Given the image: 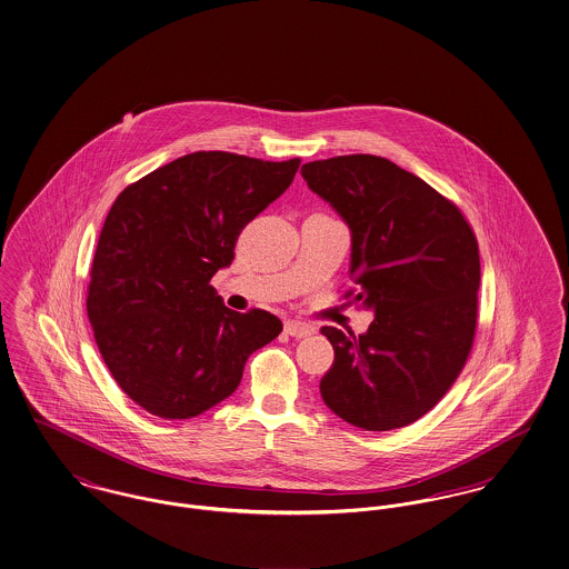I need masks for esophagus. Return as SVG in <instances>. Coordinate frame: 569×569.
<instances>
[{
    "mask_svg": "<svg viewBox=\"0 0 569 569\" xmlns=\"http://www.w3.org/2000/svg\"><path fill=\"white\" fill-rule=\"evenodd\" d=\"M315 331H317V329H315L312 325H308V322H284V333H289V336H293V338H308V336H312Z\"/></svg>",
    "mask_w": 569,
    "mask_h": 569,
    "instance_id": "esophagus-1",
    "label": "esophagus"
}]
</instances>
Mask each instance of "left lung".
<instances>
[{
  "instance_id": "obj_1",
  "label": "left lung",
  "mask_w": 569,
  "mask_h": 569,
  "mask_svg": "<svg viewBox=\"0 0 569 569\" xmlns=\"http://www.w3.org/2000/svg\"><path fill=\"white\" fill-rule=\"evenodd\" d=\"M301 176L347 222L355 299L373 312L361 336L322 327L336 352L322 401L368 431L406 427L445 397L468 361L480 287L476 236L452 201L385 157H331L306 163Z\"/></svg>"
}]
</instances>
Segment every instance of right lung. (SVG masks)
<instances>
[{
	"mask_svg": "<svg viewBox=\"0 0 569 569\" xmlns=\"http://www.w3.org/2000/svg\"><path fill=\"white\" fill-rule=\"evenodd\" d=\"M299 163L199 150L112 203L87 315L112 378L150 415L191 419L221 403L248 357L282 331L266 310H229L210 280L231 266L240 231L289 189Z\"/></svg>",
	"mask_w": 569,
	"mask_h": 569,
	"instance_id": "add662e5",
	"label": "right lung"
}]
</instances>
